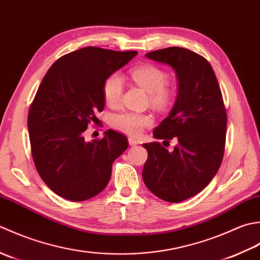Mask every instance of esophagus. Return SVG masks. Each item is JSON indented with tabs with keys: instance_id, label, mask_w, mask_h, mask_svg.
I'll use <instances>...</instances> for the list:
<instances>
[{
	"instance_id": "34e87169",
	"label": "esophagus",
	"mask_w": 260,
	"mask_h": 260,
	"mask_svg": "<svg viewBox=\"0 0 260 260\" xmlns=\"http://www.w3.org/2000/svg\"><path fill=\"white\" fill-rule=\"evenodd\" d=\"M128 142H129L130 146H136V145H138V141H137L136 139H134V138H129Z\"/></svg>"
}]
</instances>
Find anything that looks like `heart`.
<instances>
[{"label":"heart","instance_id":"b5f03b06","mask_svg":"<svg viewBox=\"0 0 260 260\" xmlns=\"http://www.w3.org/2000/svg\"><path fill=\"white\" fill-rule=\"evenodd\" d=\"M130 76L137 85L149 94L150 103L158 109H165L171 104L173 93L166 86L168 75L161 68L155 65H141L131 70ZM103 98L109 107L115 108L120 104L123 92V79L119 74H111L103 83ZM153 118L151 114L138 113L131 111L113 114L111 124L113 128L131 136H137L146 126L151 125Z\"/></svg>","mask_w":260,"mask_h":260}]
</instances>
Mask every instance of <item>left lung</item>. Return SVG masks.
Instances as JSON below:
<instances>
[{"label": "left lung", "mask_w": 260, "mask_h": 260, "mask_svg": "<svg viewBox=\"0 0 260 260\" xmlns=\"http://www.w3.org/2000/svg\"><path fill=\"white\" fill-rule=\"evenodd\" d=\"M146 57L176 73V101L152 135L166 142L177 140V145L168 151L159 142L144 144L148 158L142 179L157 198L178 203L200 193L218 173L224 153L226 113L218 79L204 57L181 47L148 52Z\"/></svg>", "instance_id": "8db88e82"}]
</instances>
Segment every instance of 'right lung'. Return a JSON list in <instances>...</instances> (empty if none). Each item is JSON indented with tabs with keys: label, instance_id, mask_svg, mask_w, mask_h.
Returning a JSON list of instances; mask_svg holds the SVG:
<instances>
[{
	"label": "right lung",
	"instance_id": "add662e5",
	"mask_svg": "<svg viewBox=\"0 0 260 260\" xmlns=\"http://www.w3.org/2000/svg\"><path fill=\"white\" fill-rule=\"evenodd\" d=\"M137 54L86 47L60 57L42 79L28 115L31 152L42 181L59 197L78 202L102 192L128 148L116 131L89 142L84 132L104 109L105 78Z\"/></svg>",
	"mask_w": 260,
	"mask_h": 260
}]
</instances>
